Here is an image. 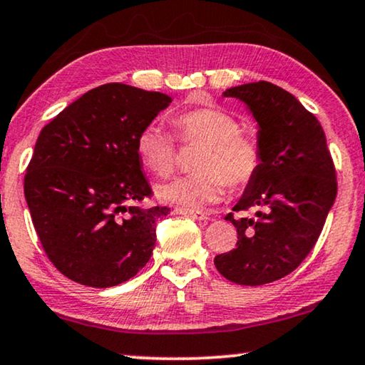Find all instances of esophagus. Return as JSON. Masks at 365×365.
<instances>
[{"label": "esophagus", "mask_w": 365, "mask_h": 365, "mask_svg": "<svg viewBox=\"0 0 365 365\" xmlns=\"http://www.w3.org/2000/svg\"><path fill=\"white\" fill-rule=\"evenodd\" d=\"M173 211H175L177 215H185V216L193 217V220H200V221L210 220V215L203 213V211H195V210H187V208H175Z\"/></svg>", "instance_id": "34e87169"}]
</instances>
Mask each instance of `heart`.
<instances>
[{
    "instance_id": "b5f03b06",
    "label": "heart",
    "mask_w": 365,
    "mask_h": 365,
    "mask_svg": "<svg viewBox=\"0 0 365 365\" xmlns=\"http://www.w3.org/2000/svg\"><path fill=\"white\" fill-rule=\"evenodd\" d=\"M173 126L182 143L201 144L192 175L177 177L157 187V197L187 210L216 203L226 182L241 187L260 167V149L251 135L239 130V121L220 108L205 106L178 114ZM135 150L145 168L165 177L175 167V140L164 129L149 124L135 139Z\"/></svg>"
}]
</instances>
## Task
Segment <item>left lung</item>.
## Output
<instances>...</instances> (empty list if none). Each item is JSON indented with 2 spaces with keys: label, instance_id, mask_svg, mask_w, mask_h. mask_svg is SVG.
Masks as SVG:
<instances>
[{
  "label": "left lung",
  "instance_id": "8db88e82",
  "mask_svg": "<svg viewBox=\"0 0 365 365\" xmlns=\"http://www.w3.org/2000/svg\"><path fill=\"white\" fill-rule=\"evenodd\" d=\"M257 121L260 167L235 211L236 249L215 257L217 272L237 285H264L295 270L314 247L338 193L322 124L300 101L270 81L232 86Z\"/></svg>",
  "mask_w": 365,
  "mask_h": 365
}]
</instances>
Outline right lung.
I'll return each mask as SVG.
<instances>
[{
  "mask_svg": "<svg viewBox=\"0 0 365 365\" xmlns=\"http://www.w3.org/2000/svg\"><path fill=\"white\" fill-rule=\"evenodd\" d=\"M170 103L159 91L106 83L42 128L24 197L43 251L70 280L114 287L149 262L155 225L170 208L138 206L152 190L135 139Z\"/></svg>",
  "mask_w": 365,
  "mask_h": 365,
  "instance_id": "1",
  "label": "right lung"
}]
</instances>
